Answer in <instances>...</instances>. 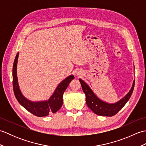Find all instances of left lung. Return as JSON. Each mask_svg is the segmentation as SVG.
<instances>
[{"label":"left lung","instance_id":"8db88e82","mask_svg":"<svg viewBox=\"0 0 146 146\" xmlns=\"http://www.w3.org/2000/svg\"><path fill=\"white\" fill-rule=\"evenodd\" d=\"M79 80L81 83L83 91L86 95V103L87 106L98 115L107 117L115 115L122 109L131 97L135 84V80H134L131 89L125 97L121 98L116 103L109 104L99 98L83 80L80 78Z\"/></svg>","mask_w":146,"mask_h":146}]
</instances>
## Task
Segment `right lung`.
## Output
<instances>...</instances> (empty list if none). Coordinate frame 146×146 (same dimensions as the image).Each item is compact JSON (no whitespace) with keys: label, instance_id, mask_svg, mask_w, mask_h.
<instances>
[{"label":"right lung","instance_id":"obj_1","mask_svg":"<svg viewBox=\"0 0 146 146\" xmlns=\"http://www.w3.org/2000/svg\"><path fill=\"white\" fill-rule=\"evenodd\" d=\"M19 52L15 56L12 68L13 89L15 97L22 106L37 117H45L50 113H54L60 109L63 105V95L69 83L73 80V75H70L63 80L56 88L54 93L48 100L33 102L26 98L22 94L18 83L17 76V64Z\"/></svg>","mask_w":146,"mask_h":146}]
</instances>
